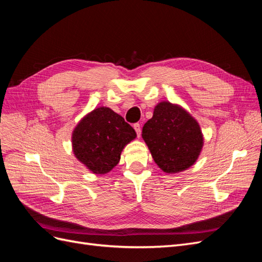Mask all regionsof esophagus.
I'll return each instance as SVG.
<instances>
[{
  "label": "esophagus",
  "instance_id": "1",
  "mask_svg": "<svg viewBox=\"0 0 262 262\" xmlns=\"http://www.w3.org/2000/svg\"><path fill=\"white\" fill-rule=\"evenodd\" d=\"M133 128H134V130H136V132H137V136L140 137V136H141V126H140V123H134V124H133Z\"/></svg>",
  "mask_w": 262,
  "mask_h": 262
}]
</instances>
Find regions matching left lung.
<instances>
[{
  "label": "left lung",
  "mask_w": 262,
  "mask_h": 262,
  "mask_svg": "<svg viewBox=\"0 0 262 262\" xmlns=\"http://www.w3.org/2000/svg\"><path fill=\"white\" fill-rule=\"evenodd\" d=\"M142 138L154 162L165 172H179L193 165L203 145L200 126L184 109L160 102L144 124Z\"/></svg>",
  "instance_id": "left-lung-1"
}]
</instances>
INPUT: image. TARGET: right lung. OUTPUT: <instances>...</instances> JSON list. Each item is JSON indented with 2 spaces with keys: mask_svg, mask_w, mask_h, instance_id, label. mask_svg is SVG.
Segmentation results:
<instances>
[{
  "mask_svg": "<svg viewBox=\"0 0 262 262\" xmlns=\"http://www.w3.org/2000/svg\"><path fill=\"white\" fill-rule=\"evenodd\" d=\"M136 137V131L120 115L99 107L77 124L72 137L73 150L93 172L106 173L119 163L121 150Z\"/></svg>",
  "mask_w": 262,
  "mask_h": 262,
  "instance_id": "add662e5",
  "label": "right lung"
}]
</instances>
